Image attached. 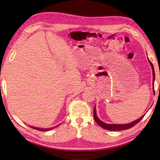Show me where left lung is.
Instances as JSON below:
<instances>
[{
	"label": "left lung",
	"instance_id": "obj_1",
	"mask_svg": "<svg viewBox=\"0 0 160 160\" xmlns=\"http://www.w3.org/2000/svg\"><path fill=\"white\" fill-rule=\"evenodd\" d=\"M150 63L152 66V74H153V88H154V82H155V70H154V67L152 63L150 61ZM155 92V91H154ZM145 115L142 116L140 118L137 119L136 121H132V122L130 123H126V124H108L106 123H104L101 120H99V118L97 117V113H96V109L95 107L94 109V118L97 124L102 127L103 128L108 130V131H122V130H126L132 128V126H134L135 124H137L138 122L141 121V119L144 117Z\"/></svg>",
	"mask_w": 160,
	"mask_h": 160
}]
</instances>
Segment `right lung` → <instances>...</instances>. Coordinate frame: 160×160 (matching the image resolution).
<instances>
[{
    "instance_id": "right-lung-1",
    "label": "right lung",
    "mask_w": 160,
    "mask_h": 160,
    "mask_svg": "<svg viewBox=\"0 0 160 160\" xmlns=\"http://www.w3.org/2000/svg\"><path fill=\"white\" fill-rule=\"evenodd\" d=\"M58 126H56L55 127H53V128H36V127H33V126H30L31 128H34V129H36L38 130V131H50V130H52L53 128H56V127H57Z\"/></svg>"
}]
</instances>
